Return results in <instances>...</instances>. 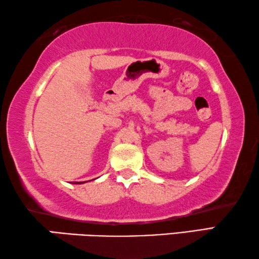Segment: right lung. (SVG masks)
<instances>
[{
  "mask_svg": "<svg viewBox=\"0 0 259 259\" xmlns=\"http://www.w3.org/2000/svg\"><path fill=\"white\" fill-rule=\"evenodd\" d=\"M79 183H81V182H79Z\"/></svg>",
  "mask_w": 259,
  "mask_h": 259,
  "instance_id": "1",
  "label": "right lung"
}]
</instances>
